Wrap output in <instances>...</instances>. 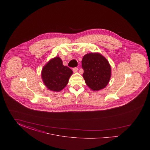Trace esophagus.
I'll return each instance as SVG.
<instances>
[{"instance_id":"esophagus-1","label":"esophagus","mask_w":150,"mask_h":150,"mask_svg":"<svg viewBox=\"0 0 150 150\" xmlns=\"http://www.w3.org/2000/svg\"><path fill=\"white\" fill-rule=\"evenodd\" d=\"M72 70L74 72H78V68L77 67H74V68L72 69Z\"/></svg>"}]
</instances>
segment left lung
<instances>
[{
	"label": "left lung",
	"instance_id": "obj_1",
	"mask_svg": "<svg viewBox=\"0 0 150 150\" xmlns=\"http://www.w3.org/2000/svg\"><path fill=\"white\" fill-rule=\"evenodd\" d=\"M86 84L93 91L105 88L111 76V67L107 59L100 53H88L81 61Z\"/></svg>",
	"mask_w": 150,
	"mask_h": 150
}]
</instances>
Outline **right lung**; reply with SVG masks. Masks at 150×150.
Here are the masks:
<instances>
[{
  "mask_svg": "<svg viewBox=\"0 0 150 150\" xmlns=\"http://www.w3.org/2000/svg\"><path fill=\"white\" fill-rule=\"evenodd\" d=\"M72 73L71 69L63 65L60 57H55L44 66L41 75L43 83L49 90L58 92L67 86Z\"/></svg>",
  "mask_w": 150,
  "mask_h": 150,
  "instance_id": "obj_1",
  "label": "right lung"
}]
</instances>
